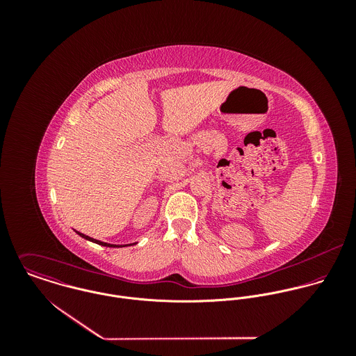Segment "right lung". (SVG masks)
<instances>
[{
    "label": "right lung",
    "instance_id": "add662e5",
    "mask_svg": "<svg viewBox=\"0 0 356 356\" xmlns=\"http://www.w3.org/2000/svg\"><path fill=\"white\" fill-rule=\"evenodd\" d=\"M81 237H83L85 240H89V241H92V243H96V244H99V245H102V247H109V248H115V247H126V245H113V244H106V243H102V241H99V240H95V238H92V237H89V236H85V234H82V233H79V232H76ZM131 245V244H130Z\"/></svg>",
    "mask_w": 356,
    "mask_h": 356
}]
</instances>
